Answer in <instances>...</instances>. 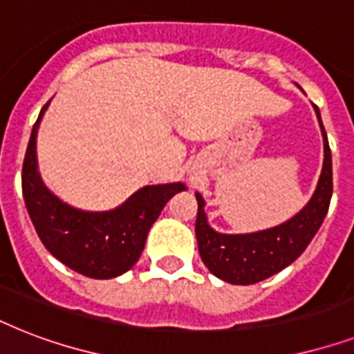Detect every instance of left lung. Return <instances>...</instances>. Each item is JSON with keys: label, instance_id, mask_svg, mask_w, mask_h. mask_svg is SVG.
Here are the masks:
<instances>
[{"label": "left lung", "instance_id": "left-lung-1", "mask_svg": "<svg viewBox=\"0 0 354 354\" xmlns=\"http://www.w3.org/2000/svg\"><path fill=\"white\" fill-rule=\"evenodd\" d=\"M314 110L324 136V169L310 202L290 221L270 230L244 235L218 233L207 224L204 198L196 193L198 215L194 232L200 257L218 279L232 285H253L266 279L294 263L318 233L333 196V160L318 106H314Z\"/></svg>", "mask_w": 354, "mask_h": 354}]
</instances>
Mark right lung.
I'll return each instance as SVG.
<instances>
[{"mask_svg":"<svg viewBox=\"0 0 354 354\" xmlns=\"http://www.w3.org/2000/svg\"><path fill=\"white\" fill-rule=\"evenodd\" d=\"M51 102V101H49ZM30 132L21 191L32 226L51 255L91 279H112L138 263L150 226L183 183L147 185L112 211L91 213L64 204L44 185L36 165V133L47 106Z\"/></svg>","mask_w":354,"mask_h":354,"instance_id":"add662e5","label":"right lung"}]
</instances>
